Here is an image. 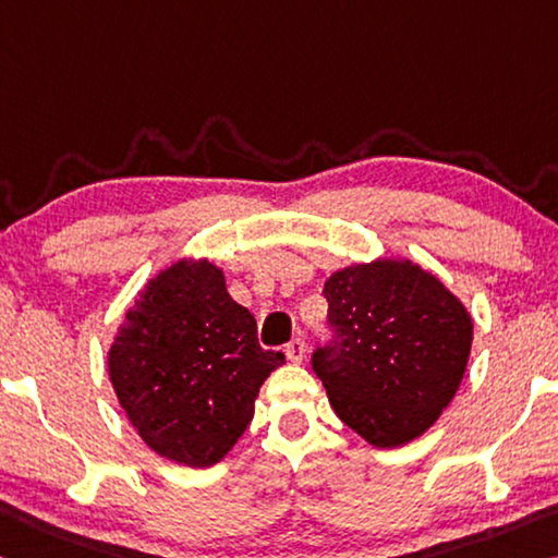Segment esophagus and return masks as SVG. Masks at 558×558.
<instances>
[{
  "mask_svg": "<svg viewBox=\"0 0 558 558\" xmlns=\"http://www.w3.org/2000/svg\"><path fill=\"white\" fill-rule=\"evenodd\" d=\"M305 352H307V344H305V340H300V338H295V340H290L288 344H286V357L290 360V362H303L305 360Z\"/></svg>",
  "mask_w": 558,
  "mask_h": 558,
  "instance_id": "esophagus-1",
  "label": "esophagus"
}]
</instances>
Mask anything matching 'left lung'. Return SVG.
Wrapping results in <instances>:
<instances>
[{
	"mask_svg": "<svg viewBox=\"0 0 558 558\" xmlns=\"http://www.w3.org/2000/svg\"><path fill=\"white\" fill-rule=\"evenodd\" d=\"M325 298L338 342L315 352L313 369L335 414L379 449L422 437L462 385L472 313L410 258L335 270Z\"/></svg>",
	"mask_w": 558,
	"mask_h": 558,
	"instance_id": "left-lung-1",
	"label": "left lung"
}]
</instances>
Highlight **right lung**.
I'll return each instance as SVG.
<instances>
[{
  "mask_svg": "<svg viewBox=\"0 0 558 558\" xmlns=\"http://www.w3.org/2000/svg\"><path fill=\"white\" fill-rule=\"evenodd\" d=\"M106 365L144 445L206 470L243 437L260 385L286 357L260 348L253 315L228 293L223 268L181 258L138 290Z\"/></svg>",
  "mask_w": 558,
  "mask_h": 558,
  "instance_id": "add662e5",
  "label": "right lung"
}]
</instances>
